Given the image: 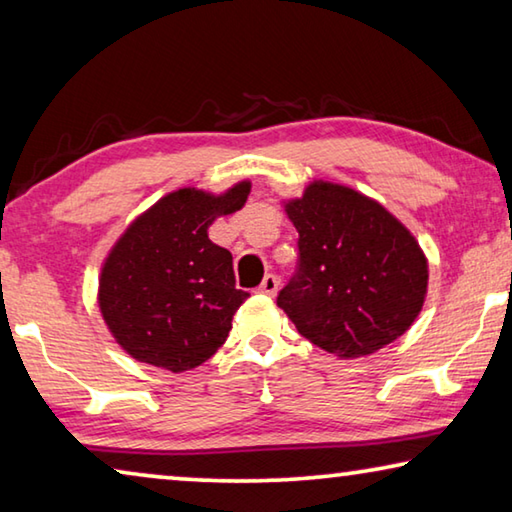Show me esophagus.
<instances>
[{
  "label": "esophagus",
  "mask_w": 512,
  "mask_h": 512,
  "mask_svg": "<svg viewBox=\"0 0 512 512\" xmlns=\"http://www.w3.org/2000/svg\"><path fill=\"white\" fill-rule=\"evenodd\" d=\"M277 289H280V280H277L275 275H266L264 277V282L259 284V293H262V296H275L277 293Z\"/></svg>",
  "instance_id": "34e87169"
}]
</instances>
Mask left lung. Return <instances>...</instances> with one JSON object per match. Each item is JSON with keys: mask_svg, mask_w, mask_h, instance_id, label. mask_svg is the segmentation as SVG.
<instances>
[{"mask_svg": "<svg viewBox=\"0 0 512 512\" xmlns=\"http://www.w3.org/2000/svg\"><path fill=\"white\" fill-rule=\"evenodd\" d=\"M298 230L300 264L277 296L298 332L339 359L400 339L422 311L429 262L413 232L375 198L311 180L280 201Z\"/></svg>", "mask_w": 512, "mask_h": 512, "instance_id": "8db88e82", "label": "left lung"}]
</instances>
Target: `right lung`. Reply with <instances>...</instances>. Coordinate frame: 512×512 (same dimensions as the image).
<instances>
[{"label":"right lung","mask_w":512,"mask_h":512,"mask_svg":"<svg viewBox=\"0 0 512 512\" xmlns=\"http://www.w3.org/2000/svg\"><path fill=\"white\" fill-rule=\"evenodd\" d=\"M250 180L225 192L183 187L128 223L101 262L97 305L128 357L169 372L194 370L228 339L246 291L228 250L207 237L246 205Z\"/></svg>","instance_id":"obj_1"}]
</instances>
